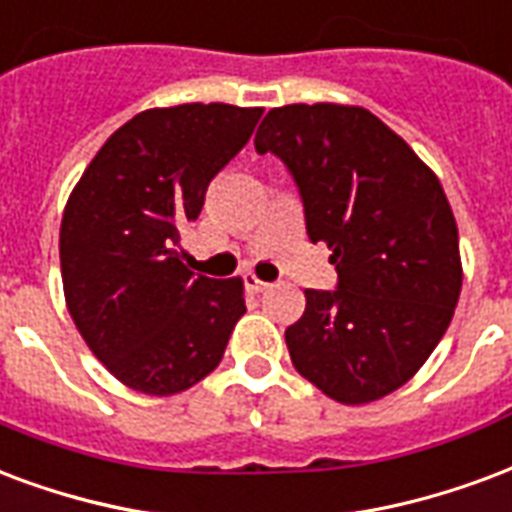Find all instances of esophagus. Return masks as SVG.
<instances>
[{"label":"esophagus","instance_id":"obj_1","mask_svg":"<svg viewBox=\"0 0 512 512\" xmlns=\"http://www.w3.org/2000/svg\"><path fill=\"white\" fill-rule=\"evenodd\" d=\"M244 285H246V290H252V293H266L268 287H271L268 282H263V279H260V276H255V274H246Z\"/></svg>","mask_w":512,"mask_h":512}]
</instances>
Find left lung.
<instances>
[{
	"instance_id": "left-lung-1",
	"label": "left lung",
	"mask_w": 512,
	"mask_h": 512,
	"mask_svg": "<svg viewBox=\"0 0 512 512\" xmlns=\"http://www.w3.org/2000/svg\"><path fill=\"white\" fill-rule=\"evenodd\" d=\"M255 149L290 168L306 233L339 274L333 293L304 290L285 331L295 372L339 404L399 391L448 331L464 279L437 173L361 105L271 108Z\"/></svg>"
}]
</instances>
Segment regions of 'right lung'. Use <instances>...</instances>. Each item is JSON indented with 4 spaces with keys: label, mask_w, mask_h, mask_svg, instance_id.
I'll list each match as a JSON object with an SVG mask.
<instances>
[{
    "label": "right lung",
    "mask_w": 512,
    "mask_h": 512,
    "mask_svg": "<svg viewBox=\"0 0 512 512\" xmlns=\"http://www.w3.org/2000/svg\"><path fill=\"white\" fill-rule=\"evenodd\" d=\"M260 116L263 108L225 102L149 108L102 143L67 198L59 230L67 312L132 391L173 396L198 385L246 312L244 279L192 274L179 241Z\"/></svg>",
    "instance_id": "right-lung-1"
}]
</instances>
